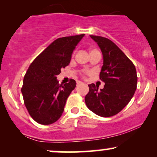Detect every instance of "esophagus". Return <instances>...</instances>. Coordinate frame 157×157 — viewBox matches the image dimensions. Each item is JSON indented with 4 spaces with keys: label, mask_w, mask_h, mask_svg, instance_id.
<instances>
[{
    "label": "esophagus",
    "mask_w": 157,
    "mask_h": 157,
    "mask_svg": "<svg viewBox=\"0 0 157 157\" xmlns=\"http://www.w3.org/2000/svg\"><path fill=\"white\" fill-rule=\"evenodd\" d=\"M80 84H82V82H80V81H77V86H78V85H80Z\"/></svg>",
    "instance_id": "esophagus-1"
}]
</instances>
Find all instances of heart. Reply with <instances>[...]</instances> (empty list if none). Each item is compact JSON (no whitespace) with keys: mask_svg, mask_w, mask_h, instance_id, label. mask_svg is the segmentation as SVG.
Returning <instances> with one entry per match:
<instances>
[{"mask_svg":"<svg viewBox=\"0 0 157 157\" xmlns=\"http://www.w3.org/2000/svg\"><path fill=\"white\" fill-rule=\"evenodd\" d=\"M95 51H98V50H97V49H91V51H90V53H91V52H95ZM91 71H90V70L84 69V70H82V71H81V75H82V76L83 77V76H85V75H89V74H91Z\"/></svg>","mask_w":157,"mask_h":157,"instance_id":"b5f03b06","label":"heart"}]
</instances>
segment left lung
Segmentation results:
<instances>
[{
	"label": "left lung",
	"instance_id": "1",
	"mask_svg": "<svg viewBox=\"0 0 157 157\" xmlns=\"http://www.w3.org/2000/svg\"><path fill=\"white\" fill-rule=\"evenodd\" d=\"M90 36L100 46L103 55L100 79L105 82V86L98 90L95 84L89 85V91L85 97V102L97 115L109 117L121 111L134 96L137 85L136 68L111 40Z\"/></svg>",
	"mask_w": 157,
	"mask_h": 157
}]
</instances>
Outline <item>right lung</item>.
<instances>
[{
    "mask_svg": "<svg viewBox=\"0 0 157 157\" xmlns=\"http://www.w3.org/2000/svg\"><path fill=\"white\" fill-rule=\"evenodd\" d=\"M85 35L60 37L35 59L27 70L21 88L23 101L30 116L37 123L55 122L63 112L66 100L76 87L71 79L59 84L57 75L69 64L75 46Z\"/></svg>",
    "mask_w": 157,
    "mask_h": 157,
    "instance_id": "1",
    "label": "right lung"
}]
</instances>
